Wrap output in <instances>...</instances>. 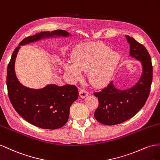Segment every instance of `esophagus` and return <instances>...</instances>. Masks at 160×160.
<instances>
[{"label": "esophagus", "mask_w": 160, "mask_h": 160, "mask_svg": "<svg viewBox=\"0 0 160 160\" xmlns=\"http://www.w3.org/2000/svg\"><path fill=\"white\" fill-rule=\"evenodd\" d=\"M79 94H80V97H82V98H85V97H86V96L88 95V92H87V91L84 90V89H81V90H80V92H79Z\"/></svg>", "instance_id": "esophagus-1"}]
</instances>
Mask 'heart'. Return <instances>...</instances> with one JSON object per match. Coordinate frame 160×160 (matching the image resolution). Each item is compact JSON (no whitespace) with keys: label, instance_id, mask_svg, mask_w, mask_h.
<instances>
[{"label":"heart","instance_id":"heart-1","mask_svg":"<svg viewBox=\"0 0 160 160\" xmlns=\"http://www.w3.org/2000/svg\"><path fill=\"white\" fill-rule=\"evenodd\" d=\"M120 58L119 54L103 43H84L74 49L72 61L66 62L63 67L74 80L81 78L82 72H88L90 83L102 86L111 80Z\"/></svg>","mask_w":160,"mask_h":160}]
</instances>
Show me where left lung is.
<instances>
[{"mask_svg":"<svg viewBox=\"0 0 160 160\" xmlns=\"http://www.w3.org/2000/svg\"><path fill=\"white\" fill-rule=\"evenodd\" d=\"M126 39L130 45V56L141 62L143 73L138 82L129 89H117L111 82L100 92H94L98 100L94 116L103 125L120 124L133 117L144 106L150 92L153 78L151 57L144 45L129 35Z\"/></svg>","mask_w":160,"mask_h":160,"instance_id":"1","label":"left lung"}]
</instances>
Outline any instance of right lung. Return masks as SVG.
I'll return each instance as SVG.
<instances>
[{"label": "right lung", "instance_id": "add662e5", "mask_svg": "<svg viewBox=\"0 0 160 160\" xmlns=\"http://www.w3.org/2000/svg\"><path fill=\"white\" fill-rule=\"evenodd\" d=\"M63 30L41 32L22 39L15 48L9 62L7 72L8 95L13 108L25 121L39 128L56 129L61 128L69 118L70 108L78 97L76 86L66 84L59 86L49 84L42 89L25 87L18 81L15 72V62L18 51L25 45L43 38L69 35Z\"/></svg>", "mask_w": 160, "mask_h": 160}]
</instances>
